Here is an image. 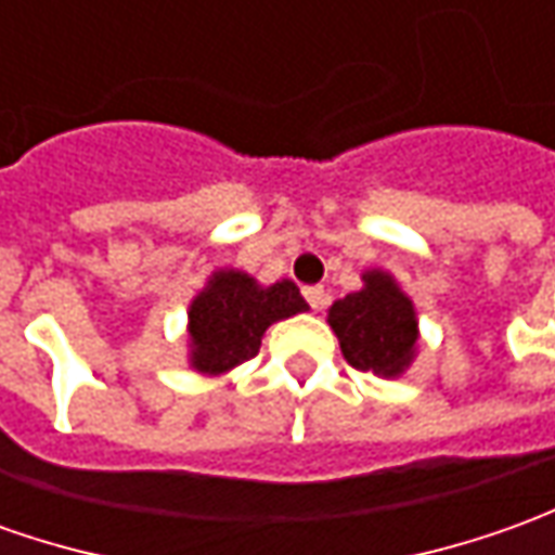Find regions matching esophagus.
Instances as JSON below:
<instances>
[{
	"mask_svg": "<svg viewBox=\"0 0 555 555\" xmlns=\"http://www.w3.org/2000/svg\"><path fill=\"white\" fill-rule=\"evenodd\" d=\"M304 297H307V304L312 309H325L331 304V297L322 285H312V288H304Z\"/></svg>",
	"mask_w": 555,
	"mask_h": 555,
	"instance_id": "1",
	"label": "esophagus"
}]
</instances>
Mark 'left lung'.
Masks as SVG:
<instances>
[{
    "label": "left lung",
    "mask_w": 555,
    "mask_h": 555,
    "mask_svg": "<svg viewBox=\"0 0 555 555\" xmlns=\"http://www.w3.org/2000/svg\"><path fill=\"white\" fill-rule=\"evenodd\" d=\"M364 282L361 292L346 294L331 307L327 322L356 371L395 376L413 358L416 312L386 273H367Z\"/></svg>",
    "instance_id": "left-lung-1"
}]
</instances>
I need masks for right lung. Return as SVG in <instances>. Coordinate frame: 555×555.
Instances as JSON below:
<instances>
[{
	"mask_svg": "<svg viewBox=\"0 0 555 555\" xmlns=\"http://www.w3.org/2000/svg\"><path fill=\"white\" fill-rule=\"evenodd\" d=\"M307 309L300 288L282 279L270 288L255 285L246 273H215L209 288L191 304L194 367L224 373L258 356L267 327Z\"/></svg>",
	"mask_w": 555,
	"mask_h": 555,
	"instance_id": "add662e5",
	"label": "right lung"
}]
</instances>
